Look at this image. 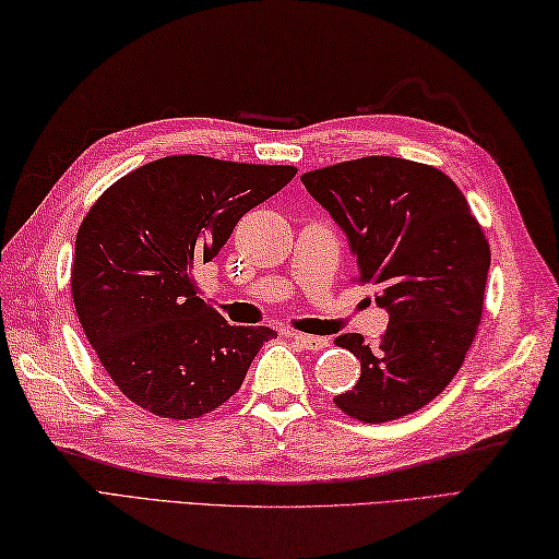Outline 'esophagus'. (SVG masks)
Wrapping results in <instances>:
<instances>
[{
    "label": "esophagus",
    "instance_id": "esophagus-1",
    "mask_svg": "<svg viewBox=\"0 0 559 559\" xmlns=\"http://www.w3.org/2000/svg\"><path fill=\"white\" fill-rule=\"evenodd\" d=\"M293 341L307 350H322L329 346V338L322 336H310V334H293Z\"/></svg>",
    "mask_w": 559,
    "mask_h": 559
}]
</instances>
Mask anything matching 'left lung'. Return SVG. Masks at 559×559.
I'll return each mask as SVG.
<instances>
[{
	"mask_svg": "<svg viewBox=\"0 0 559 559\" xmlns=\"http://www.w3.org/2000/svg\"><path fill=\"white\" fill-rule=\"evenodd\" d=\"M302 185L346 233L355 283L389 312L379 346L343 334L360 379L336 406L360 423H389L427 406L461 370L478 334L490 245L466 197L432 165L367 156L305 173Z\"/></svg>",
	"mask_w": 559,
	"mask_h": 559,
	"instance_id": "1",
	"label": "left lung"
}]
</instances>
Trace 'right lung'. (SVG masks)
<instances>
[{
	"label": "right lung",
	"mask_w": 559,
	"mask_h": 559,
	"mask_svg": "<svg viewBox=\"0 0 559 559\" xmlns=\"http://www.w3.org/2000/svg\"><path fill=\"white\" fill-rule=\"evenodd\" d=\"M298 168L168 156L105 189L81 221L71 298L122 394L153 415L192 420L223 406L276 331L230 326L199 298L194 266L228 242L249 209Z\"/></svg>",
	"instance_id": "right-lung-1"
}]
</instances>
